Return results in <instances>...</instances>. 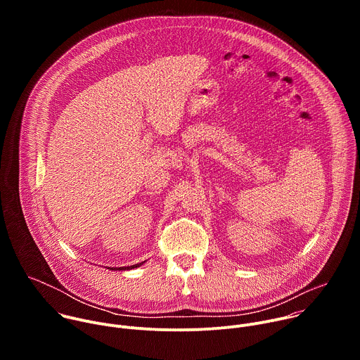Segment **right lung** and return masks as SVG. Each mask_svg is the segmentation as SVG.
<instances>
[{
    "mask_svg": "<svg viewBox=\"0 0 360 360\" xmlns=\"http://www.w3.org/2000/svg\"><path fill=\"white\" fill-rule=\"evenodd\" d=\"M142 264H136V265H132V266H122V268H112V269H117V271H125V269H134V268H138V266H141Z\"/></svg>",
    "mask_w": 360,
    "mask_h": 360,
    "instance_id": "obj_1",
    "label": "right lung"
}]
</instances>
